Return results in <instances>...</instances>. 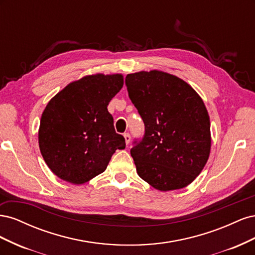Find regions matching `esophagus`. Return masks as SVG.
Returning a JSON list of instances; mask_svg holds the SVG:
<instances>
[{
    "label": "esophagus",
    "instance_id": "1",
    "mask_svg": "<svg viewBox=\"0 0 255 255\" xmlns=\"http://www.w3.org/2000/svg\"><path fill=\"white\" fill-rule=\"evenodd\" d=\"M123 136H125L126 143H127V144H128V143H129V141H130V135H129L128 133H125V135H123Z\"/></svg>",
    "mask_w": 255,
    "mask_h": 255
}]
</instances>
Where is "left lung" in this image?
<instances>
[{
    "label": "left lung",
    "instance_id": "1",
    "mask_svg": "<svg viewBox=\"0 0 255 255\" xmlns=\"http://www.w3.org/2000/svg\"><path fill=\"white\" fill-rule=\"evenodd\" d=\"M126 85L144 123L142 139L130 149L138 175L160 191L186 187L211 153L203 100L189 84L159 70L128 74Z\"/></svg>",
    "mask_w": 255,
    "mask_h": 255
}]
</instances>
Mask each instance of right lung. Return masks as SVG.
<instances>
[{
  "mask_svg": "<svg viewBox=\"0 0 255 255\" xmlns=\"http://www.w3.org/2000/svg\"><path fill=\"white\" fill-rule=\"evenodd\" d=\"M122 87V74L86 75L68 84L45 106L38 142L45 164L59 179L86 183L105 171L116 150L126 148L107 111Z\"/></svg>",
  "mask_w": 255,
  "mask_h": 255,
  "instance_id": "obj_1",
  "label": "right lung"
}]
</instances>
